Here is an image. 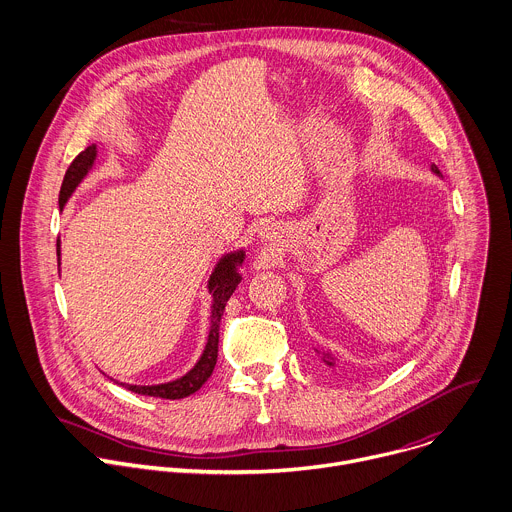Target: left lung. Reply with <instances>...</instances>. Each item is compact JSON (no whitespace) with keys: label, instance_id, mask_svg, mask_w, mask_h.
I'll list each match as a JSON object with an SVG mask.
<instances>
[{"label":"left lung","instance_id":"obj_1","mask_svg":"<svg viewBox=\"0 0 512 512\" xmlns=\"http://www.w3.org/2000/svg\"><path fill=\"white\" fill-rule=\"evenodd\" d=\"M432 169H434V173H440V171H438V167H436V165H434V167H432ZM323 359H325V363H327V365H335V363H333V357H329V355H327V353H325V357H323Z\"/></svg>","mask_w":512,"mask_h":512}]
</instances>
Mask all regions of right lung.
I'll use <instances>...</instances> for the list:
<instances>
[{
  "mask_svg": "<svg viewBox=\"0 0 512 512\" xmlns=\"http://www.w3.org/2000/svg\"><path fill=\"white\" fill-rule=\"evenodd\" d=\"M96 157V145L86 147L82 153H78L74 157V161L70 163V167L66 169L62 187H60V197L58 203L60 208H64L66 199L70 197V193L76 189V185L82 181V177L88 173V169L92 167ZM56 254L60 256V240L56 242ZM244 260V252L238 254H228L224 256L212 278H210V292L214 294V306H212V329H210V337H208V345L206 351H203L201 359L197 361V365L183 375L181 379H175L171 383H161V385H127V383H119L123 387H127L129 391L141 393V395H151V397H161V399H181L187 397L191 393H195L203 383L208 381V377L212 375L216 361H218V341H220V321L222 315L226 311V302L230 300L232 292L236 290L238 282H240V274L236 272V266L242 264Z\"/></svg>",
  "mask_w": 512,
  "mask_h": 512,
  "instance_id": "obj_1",
  "label": "right lung"
}]
</instances>
